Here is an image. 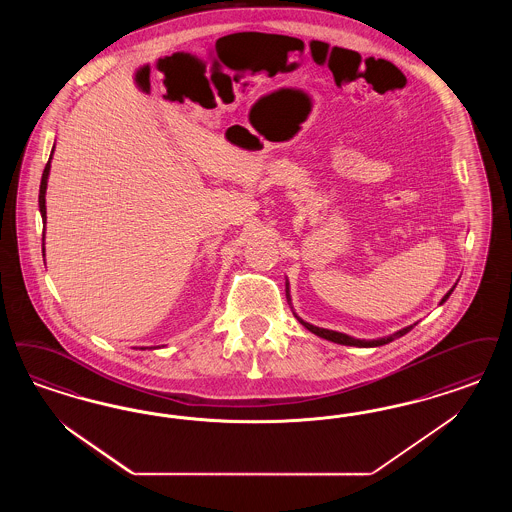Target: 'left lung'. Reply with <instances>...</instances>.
Segmentation results:
<instances>
[{"label":"left lung","mask_w":512,"mask_h":512,"mask_svg":"<svg viewBox=\"0 0 512 512\" xmlns=\"http://www.w3.org/2000/svg\"><path fill=\"white\" fill-rule=\"evenodd\" d=\"M457 286V284H455ZM455 286L451 287L450 291L442 297V301H440V305H444L446 301H448V297L451 295V291L455 289ZM286 297L287 303H289V307H291V295H289V282L286 280ZM293 310V307H291ZM293 316L305 326V328L310 331V333H314V335H318V337H322V339H328L331 343H337V345H347V347H360V348H369V347H381V345H387L390 341H394V339H398V337H402V335H406L409 329H413V326H408V328L398 329L396 333H392V335H387V337H379V339H354V337H350L347 333H341V331H333V329H324L318 328V326H312V324H308L305 322L303 318H299L297 316V312H293Z\"/></svg>","instance_id":"obj_1"}]
</instances>
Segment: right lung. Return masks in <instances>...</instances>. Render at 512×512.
Returning <instances> with one entry per match:
<instances>
[{
	"label": "right lung",
	"mask_w": 512,
	"mask_h": 512,
	"mask_svg": "<svg viewBox=\"0 0 512 512\" xmlns=\"http://www.w3.org/2000/svg\"><path fill=\"white\" fill-rule=\"evenodd\" d=\"M53 152H55V146H53V150H51L49 162H47V165H45V169H43V175H41L40 198H38V202H40L41 221H43V225L47 223V207H45V192H47V179H49V171H51V160H53ZM43 240H45V232H43ZM41 251H43V255H45V242L41 244ZM141 350H144V347L141 348Z\"/></svg>",
	"instance_id": "add662e5"
}]
</instances>
